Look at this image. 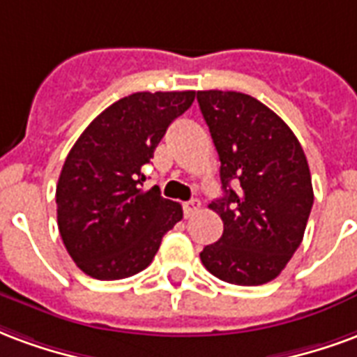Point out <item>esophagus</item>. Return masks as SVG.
<instances>
[{
	"label": "esophagus",
	"mask_w": 357,
	"mask_h": 357,
	"mask_svg": "<svg viewBox=\"0 0 357 357\" xmlns=\"http://www.w3.org/2000/svg\"><path fill=\"white\" fill-rule=\"evenodd\" d=\"M199 207H202V204L197 202V199H192V202H186V204L182 205V209H184V217L190 218L196 211H199Z\"/></svg>",
	"instance_id": "obj_1"
}]
</instances>
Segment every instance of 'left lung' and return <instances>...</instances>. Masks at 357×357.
<instances>
[{
	"label": "left lung",
	"mask_w": 357,
	"mask_h": 357,
	"mask_svg": "<svg viewBox=\"0 0 357 357\" xmlns=\"http://www.w3.org/2000/svg\"><path fill=\"white\" fill-rule=\"evenodd\" d=\"M197 102L218 152L225 192L209 205L225 232L199 259L222 282H272L301 245L314 204L303 146L287 123L253 96L197 91Z\"/></svg>",
	"instance_id": "8db88e82"
}]
</instances>
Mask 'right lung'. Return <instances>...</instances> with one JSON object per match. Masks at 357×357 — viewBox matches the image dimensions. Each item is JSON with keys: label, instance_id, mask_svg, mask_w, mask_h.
I'll return each mask as SVG.
<instances>
[{"label": "right lung", "instance_id": "1", "mask_svg": "<svg viewBox=\"0 0 357 357\" xmlns=\"http://www.w3.org/2000/svg\"><path fill=\"white\" fill-rule=\"evenodd\" d=\"M196 91L132 93L98 114L62 165L56 220L66 251L95 280H123L153 261L182 218L160 188L142 190L144 167Z\"/></svg>", "mask_w": 357, "mask_h": 357}]
</instances>
